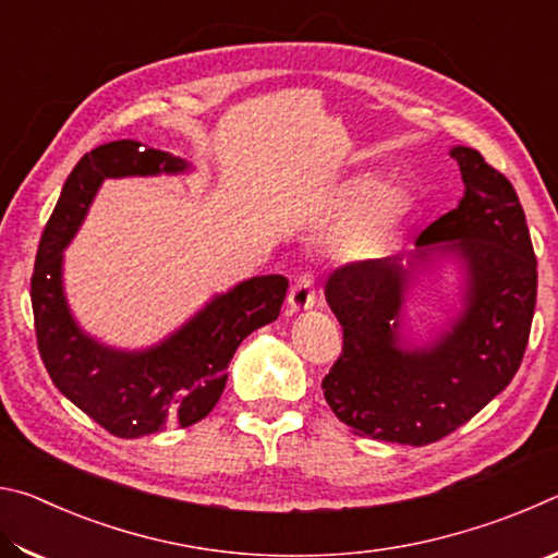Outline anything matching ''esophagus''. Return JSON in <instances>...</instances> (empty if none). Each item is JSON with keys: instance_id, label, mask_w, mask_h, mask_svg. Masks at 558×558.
Listing matches in <instances>:
<instances>
[{"instance_id": "34e87169", "label": "esophagus", "mask_w": 558, "mask_h": 558, "mask_svg": "<svg viewBox=\"0 0 558 558\" xmlns=\"http://www.w3.org/2000/svg\"><path fill=\"white\" fill-rule=\"evenodd\" d=\"M317 302L315 295V276L313 270H302L295 278V282L290 286V295H288V305L290 310H310Z\"/></svg>"}]
</instances>
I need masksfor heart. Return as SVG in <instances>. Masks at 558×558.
Segmentation results:
<instances>
[{
    "label": "heart",
    "mask_w": 558,
    "mask_h": 558,
    "mask_svg": "<svg viewBox=\"0 0 558 558\" xmlns=\"http://www.w3.org/2000/svg\"><path fill=\"white\" fill-rule=\"evenodd\" d=\"M364 192V182H354L347 186L344 196L347 199H356ZM405 194L396 186H379L372 194H366V199L359 204L349 231L344 235V248L354 256H364L379 248V245L389 239L396 223L403 219L405 214Z\"/></svg>",
    "instance_id": "heart-1"
}]
</instances>
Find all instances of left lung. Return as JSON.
Returning <instances> with one entry per match:
<instances>
[{
    "instance_id": "obj_1",
    "label": "left lung",
    "mask_w": 558,
    "mask_h": 558,
    "mask_svg": "<svg viewBox=\"0 0 558 558\" xmlns=\"http://www.w3.org/2000/svg\"><path fill=\"white\" fill-rule=\"evenodd\" d=\"M465 196L418 235V256L458 253L465 313L426 349H401L409 270L399 258L332 270L325 298L342 325V354L323 379L329 409L356 436L428 446L450 436L512 381L532 329L536 256L509 179L477 149L452 147Z\"/></svg>"
}]
</instances>
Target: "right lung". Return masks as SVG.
<instances>
[{"label": "right lung", "instance_id": "add662e5", "mask_svg": "<svg viewBox=\"0 0 558 558\" xmlns=\"http://www.w3.org/2000/svg\"><path fill=\"white\" fill-rule=\"evenodd\" d=\"M182 159L135 140H116L81 157L41 233L32 307L41 362L65 399L118 438L194 426L221 399L229 362L253 329L280 315L288 280L258 276L216 295L159 347L116 352L75 327L61 288V251L86 216L102 179L182 172Z\"/></svg>", "mask_w": 558, "mask_h": 558}]
</instances>
